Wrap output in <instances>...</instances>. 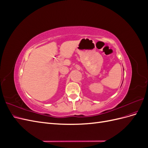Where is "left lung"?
I'll list each match as a JSON object with an SVG mask.
<instances>
[{
  "label": "left lung",
  "instance_id": "1",
  "mask_svg": "<svg viewBox=\"0 0 148 148\" xmlns=\"http://www.w3.org/2000/svg\"><path fill=\"white\" fill-rule=\"evenodd\" d=\"M123 71H124V70H123ZM122 83H123V82H122Z\"/></svg>",
  "mask_w": 148,
  "mask_h": 148
}]
</instances>
